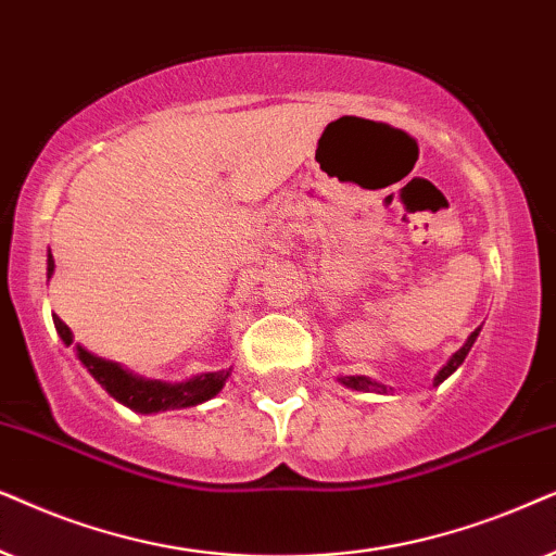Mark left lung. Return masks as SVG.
<instances>
[{"instance_id":"obj_1","label":"left lung","mask_w":556,"mask_h":556,"mask_svg":"<svg viewBox=\"0 0 556 556\" xmlns=\"http://www.w3.org/2000/svg\"><path fill=\"white\" fill-rule=\"evenodd\" d=\"M478 332H480V328H478V330H472V332H470V338L465 340V345L460 348V351H457V353L453 355V358H450L447 364L440 368V374L434 376V387H440V383L445 381L447 376H453V374L457 371V366L463 364L465 355L470 353L472 343H476ZM340 383H345L348 389H355V391H387V387H381V383H376V381H371V379H366V376H343V379H340Z\"/></svg>"}]
</instances>
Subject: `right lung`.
Returning <instances> with one entry per match:
<instances>
[{
	"instance_id": "obj_1",
	"label": "right lung",
	"mask_w": 556,
	"mask_h": 556,
	"mask_svg": "<svg viewBox=\"0 0 556 556\" xmlns=\"http://www.w3.org/2000/svg\"><path fill=\"white\" fill-rule=\"evenodd\" d=\"M53 269H55L53 254H48V279L53 277ZM53 323L63 343L71 345L73 332L68 325H65L58 315L53 317ZM76 355L80 364L88 368V374H91L93 379L116 399V402H122L124 406H129V409L142 412V414L185 409V406L208 402V399H213L220 389H224L228 374H231V371H213V374L192 376V379L182 383H167V381L142 379V376L129 374L127 368L114 364V361L99 358V355L88 353L86 348L80 345H76Z\"/></svg>"
}]
</instances>
